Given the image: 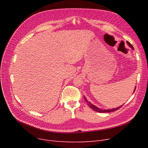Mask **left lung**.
<instances>
[{"mask_svg":"<svg viewBox=\"0 0 148 148\" xmlns=\"http://www.w3.org/2000/svg\"><path fill=\"white\" fill-rule=\"evenodd\" d=\"M127 44H128L130 47H131V49L134 50V48H133V45H132L128 41H127ZM136 86L135 87V89H134V91H135V90H136ZM84 100H85V101L86 102V103L88 104V105L89 106V107L91 108V109L94 110H95V111H96V112H99V113H109V112H114V111H116L117 110L119 109V108L123 106V105H122V106H119V107H118L112 108V109H107V110L104 109V110H103V109H101V108H99L98 107H96V106H94V105H93L92 103H90L89 101H88L87 99H86V98L85 97H84Z\"/></svg>","mask_w":148,"mask_h":148,"instance_id":"left-lung-1","label":"left lung"}]
</instances>
